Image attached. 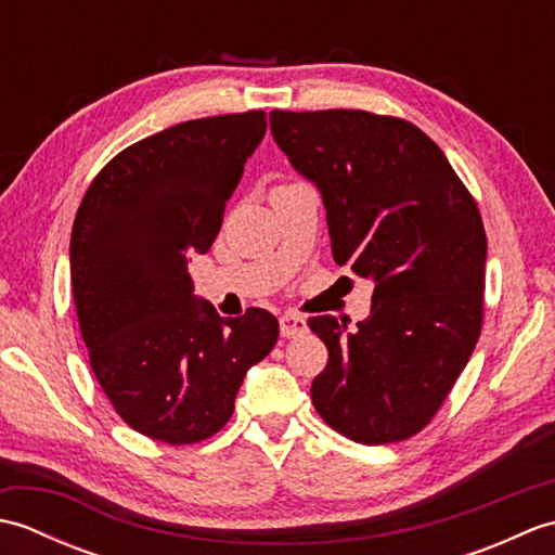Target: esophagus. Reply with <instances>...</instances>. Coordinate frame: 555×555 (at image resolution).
I'll list each match as a JSON object with an SVG mask.
<instances>
[{
	"mask_svg": "<svg viewBox=\"0 0 555 555\" xmlns=\"http://www.w3.org/2000/svg\"><path fill=\"white\" fill-rule=\"evenodd\" d=\"M279 326H281V336H284V338H296V336L308 334V320H305V317H300V314L286 312L279 320Z\"/></svg>",
	"mask_w": 555,
	"mask_h": 555,
	"instance_id": "obj_1",
	"label": "esophagus"
}]
</instances>
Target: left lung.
Wrapping results in <instances>:
<instances>
[{
  "mask_svg": "<svg viewBox=\"0 0 555 555\" xmlns=\"http://www.w3.org/2000/svg\"><path fill=\"white\" fill-rule=\"evenodd\" d=\"M269 124L322 193L336 264L374 281L356 328L310 320L328 350L312 403L352 441H405L431 422L481 332L487 233L475 197L441 147L396 116L274 109Z\"/></svg>",
  "mask_w": 555,
  "mask_h": 555,
  "instance_id": "1",
  "label": "left lung"
}]
</instances>
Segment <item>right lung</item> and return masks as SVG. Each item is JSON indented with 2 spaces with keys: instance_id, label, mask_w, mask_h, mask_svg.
<instances>
[{
  "instance_id": "1",
  "label": "right lung",
  "mask_w": 555,
  "mask_h": 555,
  "mask_svg": "<svg viewBox=\"0 0 555 555\" xmlns=\"http://www.w3.org/2000/svg\"><path fill=\"white\" fill-rule=\"evenodd\" d=\"M264 131L259 109L176 124L119 152L76 211L70 286L90 367L119 417L155 441L217 434L279 338L274 314L223 320L188 274Z\"/></svg>"
}]
</instances>
